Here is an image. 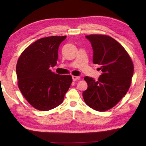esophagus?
Segmentation results:
<instances>
[{
    "instance_id": "1",
    "label": "esophagus",
    "mask_w": 146,
    "mask_h": 146,
    "mask_svg": "<svg viewBox=\"0 0 146 146\" xmlns=\"http://www.w3.org/2000/svg\"><path fill=\"white\" fill-rule=\"evenodd\" d=\"M72 78H73V80L74 82L76 81V80H80V77L79 76H72Z\"/></svg>"
}]
</instances>
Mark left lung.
<instances>
[{"instance_id":"obj_1","label":"left lung","mask_w":146,"mask_h":146,"mask_svg":"<svg viewBox=\"0 0 146 146\" xmlns=\"http://www.w3.org/2000/svg\"><path fill=\"white\" fill-rule=\"evenodd\" d=\"M85 37L92 46L93 63L100 65L102 74L97 81L85 77L88 88L83 97L93 109L106 111L116 105L129 90L134 65L127 52L113 38L100 35Z\"/></svg>"}]
</instances>
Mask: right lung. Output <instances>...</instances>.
I'll list each match as a JSON object with an SVG mask.
<instances>
[{
    "instance_id": "obj_1",
    "label": "right lung",
    "mask_w": 146,
    "mask_h": 146,
    "mask_svg": "<svg viewBox=\"0 0 146 146\" xmlns=\"http://www.w3.org/2000/svg\"><path fill=\"white\" fill-rule=\"evenodd\" d=\"M66 36L39 39L25 49L17 61L18 86L32 106L47 111L60 105L72 82L68 75H58L49 70L57 63L58 48Z\"/></svg>"
}]
</instances>
